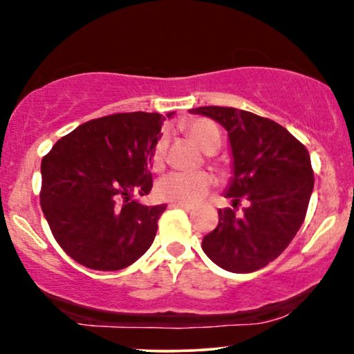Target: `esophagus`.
Instances as JSON below:
<instances>
[{
    "instance_id": "esophagus-1",
    "label": "esophagus",
    "mask_w": 354,
    "mask_h": 354,
    "mask_svg": "<svg viewBox=\"0 0 354 354\" xmlns=\"http://www.w3.org/2000/svg\"><path fill=\"white\" fill-rule=\"evenodd\" d=\"M169 205H171V207H180V209H185V210L194 209V204H187V203H171Z\"/></svg>"
}]
</instances>
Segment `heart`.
I'll return each instance as SVG.
<instances>
[{
    "label": "heart",
    "mask_w": 354,
    "mask_h": 354,
    "mask_svg": "<svg viewBox=\"0 0 354 354\" xmlns=\"http://www.w3.org/2000/svg\"><path fill=\"white\" fill-rule=\"evenodd\" d=\"M187 133L192 140L198 144L204 151H216L221 145V132L217 125L209 119H194L186 125ZM165 156V140L160 138L155 144L151 163L158 168L163 163ZM214 186V178L207 171L183 173L171 171L165 174L156 185V192L165 201L171 203H187L194 204L204 198Z\"/></svg>",
    "instance_id": "1"
}]
</instances>
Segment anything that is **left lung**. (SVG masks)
<instances>
[{"label": "left lung", "instance_id": "obj_1", "mask_svg": "<svg viewBox=\"0 0 354 354\" xmlns=\"http://www.w3.org/2000/svg\"><path fill=\"white\" fill-rule=\"evenodd\" d=\"M217 120L229 132L234 178L218 209L217 227L204 236L203 250L230 272H253L270 265L296 236L314 189V169L306 147L274 120L235 107L189 109ZM241 200L248 207L236 209Z\"/></svg>", "mask_w": 354, "mask_h": 354}]
</instances>
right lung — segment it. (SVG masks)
<instances>
[{
	"mask_svg": "<svg viewBox=\"0 0 354 354\" xmlns=\"http://www.w3.org/2000/svg\"><path fill=\"white\" fill-rule=\"evenodd\" d=\"M163 120L140 111L88 120L42 158L40 207L53 239L80 265L124 270L153 243L167 205L149 207L133 196L153 186L151 155Z\"/></svg>",
	"mask_w": 354,
	"mask_h": 354,
	"instance_id": "add662e5",
	"label": "right lung"
}]
</instances>
